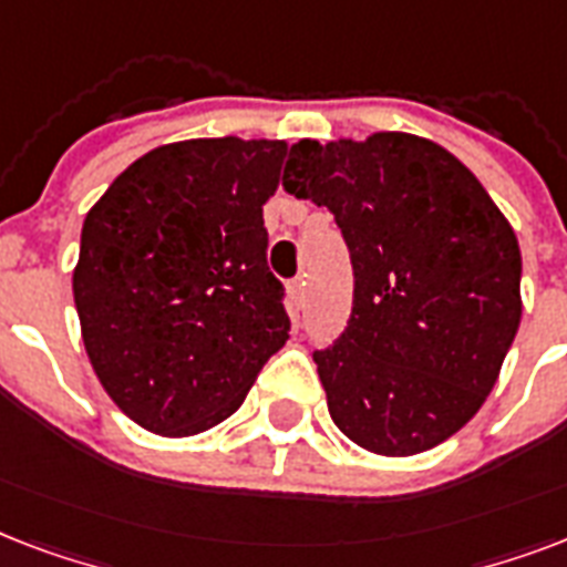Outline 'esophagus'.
I'll use <instances>...</instances> for the list:
<instances>
[{"label": "esophagus", "instance_id": "obj_1", "mask_svg": "<svg viewBox=\"0 0 567 567\" xmlns=\"http://www.w3.org/2000/svg\"><path fill=\"white\" fill-rule=\"evenodd\" d=\"M289 310H292L296 319L305 310V278H296L289 284Z\"/></svg>", "mask_w": 567, "mask_h": 567}]
</instances>
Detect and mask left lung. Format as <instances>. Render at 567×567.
Here are the masks:
<instances>
[{
	"instance_id": "1",
	"label": "left lung",
	"mask_w": 567,
	"mask_h": 567,
	"mask_svg": "<svg viewBox=\"0 0 567 567\" xmlns=\"http://www.w3.org/2000/svg\"><path fill=\"white\" fill-rule=\"evenodd\" d=\"M289 195L328 206L354 271L352 316L313 361L337 429L379 455L455 434L520 324V248L482 183L408 133L292 144Z\"/></svg>"
}]
</instances>
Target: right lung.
Returning a JSON list of instances; mask_svg holds the SVG:
<instances>
[{
    "label": "right lung",
    "instance_id": "obj_1",
    "mask_svg": "<svg viewBox=\"0 0 567 567\" xmlns=\"http://www.w3.org/2000/svg\"><path fill=\"white\" fill-rule=\"evenodd\" d=\"M284 142L192 138L156 147L82 224L73 298L105 393L147 432L186 437L243 405L289 340L262 204Z\"/></svg>",
    "mask_w": 567,
    "mask_h": 567
}]
</instances>
